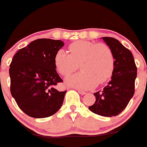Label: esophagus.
I'll use <instances>...</instances> for the list:
<instances>
[{"instance_id":"1","label":"esophagus","mask_w":147,"mask_h":147,"mask_svg":"<svg viewBox=\"0 0 147 147\" xmlns=\"http://www.w3.org/2000/svg\"><path fill=\"white\" fill-rule=\"evenodd\" d=\"M77 90L78 92H79V93H80V94H82V95H85V93H86V92L85 91H83V90Z\"/></svg>"}]
</instances>
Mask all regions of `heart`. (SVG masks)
<instances>
[{
	"label": "heart",
	"mask_w": 147,
	"mask_h": 147,
	"mask_svg": "<svg viewBox=\"0 0 147 147\" xmlns=\"http://www.w3.org/2000/svg\"><path fill=\"white\" fill-rule=\"evenodd\" d=\"M68 53L59 50L54 56L56 69L63 76L76 71L80 64L82 71L67 78L68 85L88 89L103 84L112 75L115 58L107 44L77 40L70 44Z\"/></svg>",
	"instance_id": "1"
}]
</instances>
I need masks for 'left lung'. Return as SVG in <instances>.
<instances>
[{"instance_id": "8db88e82", "label": "left lung", "mask_w": 147, "mask_h": 147, "mask_svg": "<svg viewBox=\"0 0 147 147\" xmlns=\"http://www.w3.org/2000/svg\"><path fill=\"white\" fill-rule=\"evenodd\" d=\"M111 49L115 65L111 80L102 90L94 93L96 102L88 108L97 115L111 117L123 111L135 93L137 67L130 51L113 37H102Z\"/></svg>"}]
</instances>
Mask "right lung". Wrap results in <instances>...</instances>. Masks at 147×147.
I'll return each instance as SVG.
<instances>
[{"mask_svg":"<svg viewBox=\"0 0 147 147\" xmlns=\"http://www.w3.org/2000/svg\"><path fill=\"white\" fill-rule=\"evenodd\" d=\"M61 40L38 39L15 54L9 67L10 91L26 115L46 118L62 106L65 91L55 88L62 82L54 65V56L63 47Z\"/></svg>","mask_w":147,"mask_h":147,"instance_id":"add662e5","label":"right lung"}]
</instances>
